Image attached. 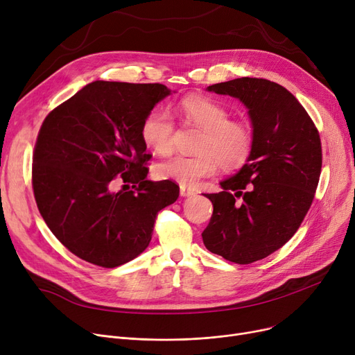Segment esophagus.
Instances as JSON below:
<instances>
[{"label": "esophagus", "mask_w": 355, "mask_h": 355, "mask_svg": "<svg viewBox=\"0 0 355 355\" xmlns=\"http://www.w3.org/2000/svg\"><path fill=\"white\" fill-rule=\"evenodd\" d=\"M180 194H181V197H193L197 193H196L194 189L187 187V185H181V187H180Z\"/></svg>", "instance_id": "obj_1"}]
</instances>
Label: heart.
Instances as JSON below:
<instances>
[{
  "mask_svg": "<svg viewBox=\"0 0 355 355\" xmlns=\"http://www.w3.org/2000/svg\"><path fill=\"white\" fill-rule=\"evenodd\" d=\"M175 110L185 119L202 129L194 155L173 154L155 165V175L173 180L181 185H194L200 178L213 175L218 165L236 170L245 165L253 149L252 129L241 121L229 119V110L204 96H187ZM144 142L154 151H170L174 138V122L165 110H151L141 125Z\"/></svg>",
  "mask_w": 355,
  "mask_h": 355,
  "instance_id": "heart-1",
  "label": "heart"
}]
</instances>
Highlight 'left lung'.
I'll return each instance as SVG.
<instances>
[{"label": "left lung", "instance_id": "8db88e82", "mask_svg": "<svg viewBox=\"0 0 355 355\" xmlns=\"http://www.w3.org/2000/svg\"><path fill=\"white\" fill-rule=\"evenodd\" d=\"M207 90L246 106L253 149L246 164L220 182L223 191L204 194L213 216L201 236L211 253L249 265L281 249L300 229L318 187L321 139L304 106L275 82L240 78Z\"/></svg>", "mask_w": 355, "mask_h": 355}]
</instances>
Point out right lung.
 <instances>
[{
	"label": "right lung",
	"mask_w": 355,
	"mask_h": 355,
	"mask_svg": "<svg viewBox=\"0 0 355 355\" xmlns=\"http://www.w3.org/2000/svg\"><path fill=\"white\" fill-rule=\"evenodd\" d=\"M171 95L159 83L96 80L53 109L37 137L33 190L51 233L73 254L102 268L139 256L157 214L175 202L180 187L146 180L141 135L145 116ZM121 175L130 191L110 192Z\"/></svg>",
	"instance_id": "right-lung-1"
}]
</instances>
